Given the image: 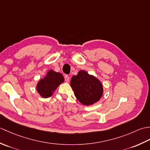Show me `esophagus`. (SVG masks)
Segmentation results:
<instances>
[{"label":"esophagus","mask_w":150,"mask_h":150,"mask_svg":"<svg viewBox=\"0 0 150 150\" xmlns=\"http://www.w3.org/2000/svg\"><path fill=\"white\" fill-rule=\"evenodd\" d=\"M64 80L66 82H69V77L68 75H64Z\"/></svg>","instance_id":"obj_1"}]
</instances>
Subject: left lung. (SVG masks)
Returning a JSON list of instances; mask_svg holds the SVG:
<instances>
[{"label":"left lung","mask_w":150,"mask_h":150,"mask_svg":"<svg viewBox=\"0 0 150 150\" xmlns=\"http://www.w3.org/2000/svg\"><path fill=\"white\" fill-rule=\"evenodd\" d=\"M71 87L75 96L84 105H91L100 99L103 93V85L97 79L81 70L77 75L73 76Z\"/></svg>","instance_id":"8db88e82"}]
</instances>
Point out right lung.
<instances>
[{
  "mask_svg": "<svg viewBox=\"0 0 150 150\" xmlns=\"http://www.w3.org/2000/svg\"><path fill=\"white\" fill-rule=\"evenodd\" d=\"M64 81V79L61 73L50 70L46 77L38 82L37 90L42 97L47 98L52 96L54 91Z\"/></svg>",
  "mask_w": 150,
  "mask_h": 150,
  "instance_id": "obj_1",
  "label": "right lung"
}]
</instances>
